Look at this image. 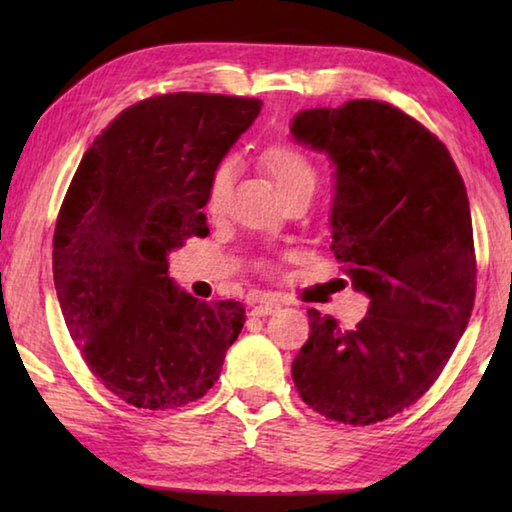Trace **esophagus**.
Masks as SVG:
<instances>
[{"mask_svg": "<svg viewBox=\"0 0 512 512\" xmlns=\"http://www.w3.org/2000/svg\"><path fill=\"white\" fill-rule=\"evenodd\" d=\"M277 307H280V305H277L275 300H259L257 305L253 307V314L255 316H268V314H273Z\"/></svg>", "mask_w": 512, "mask_h": 512, "instance_id": "1", "label": "esophagus"}]
</instances>
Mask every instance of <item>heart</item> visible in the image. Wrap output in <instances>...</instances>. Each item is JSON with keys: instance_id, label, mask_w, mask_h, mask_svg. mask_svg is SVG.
Masks as SVG:
<instances>
[{"instance_id": "heart-1", "label": "heart", "mask_w": 512, "mask_h": 512, "mask_svg": "<svg viewBox=\"0 0 512 512\" xmlns=\"http://www.w3.org/2000/svg\"><path fill=\"white\" fill-rule=\"evenodd\" d=\"M262 169L273 180V185L282 198H287L296 192H311L316 189V169L305 153L296 146L289 144H275L268 146L262 153ZM232 180H235V169L232 162L225 160L212 171L210 183H207V196H205V210L212 216H219L232 192Z\"/></svg>"}]
</instances>
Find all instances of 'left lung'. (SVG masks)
<instances>
[{
    "mask_svg": "<svg viewBox=\"0 0 512 512\" xmlns=\"http://www.w3.org/2000/svg\"><path fill=\"white\" fill-rule=\"evenodd\" d=\"M293 140L334 164L332 250L368 316L343 332L309 309L291 366L302 402L372 424L404 411L443 372L470 320L476 259L470 201L445 144L388 103L300 110Z\"/></svg>",
    "mask_w": 512,
    "mask_h": 512,
    "instance_id": "8db88e82",
    "label": "left lung"
}]
</instances>
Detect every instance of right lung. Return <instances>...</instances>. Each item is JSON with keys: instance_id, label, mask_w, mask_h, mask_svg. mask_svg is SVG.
Returning a JSON list of instances; mask_svg holds the SVG:
<instances>
[{"instance_id": "right-lung-1", "label": "right lung", "mask_w": 512, "mask_h": 512, "mask_svg": "<svg viewBox=\"0 0 512 512\" xmlns=\"http://www.w3.org/2000/svg\"><path fill=\"white\" fill-rule=\"evenodd\" d=\"M264 103L178 92L140 101L85 151L54 232V284L92 375L137 409L203 397L246 323L241 302L176 287L169 253L207 235L212 171Z\"/></svg>"}]
</instances>
